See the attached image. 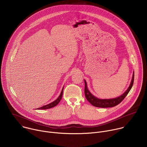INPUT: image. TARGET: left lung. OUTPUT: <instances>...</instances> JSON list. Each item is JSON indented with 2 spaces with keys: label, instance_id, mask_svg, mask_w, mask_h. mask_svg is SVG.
Instances as JSON below:
<instances>
[{
  "label": "left lung",
  "instance_id": "left-lung-1",
  "mask_svg": "<svg viewBox=\"0 0 147 147\" xmlns=\"http://www.w3.org/2000/svg\"><path fill=\"white\" fill-rule=\"evenodd\" d=\"M134 82V72L132 76V79L131 80V83L130 84V86H129L128 88L126 90V91L121 95H120L118 97H117L113 99H101L96 98V96H94L88 90L87 83L86 81L84 80V83H85V87H84V94L85 96L87 99V100L93 106L98 107H103V108H106V107H111L117 106L119 103H120L123 99L125 98V96L127 95L130 90H131L133 84Z\"/></svg>",
  "mask_w": 147,
  "mask_h": 147
}]
</instances>
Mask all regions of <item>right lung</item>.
Instances as JSON below:
<instances>
[{
    "label": "right lung",
    "mask_w": 147,
    "mask_h": 147,
    "mask_svg": "<svg viewBox=\"0 0 147 147\" xmlns=\"http://www.w3.org/2000/svg\"><path fill=\"white\" fill-rule=\"evenodd\" d=\"M63 88H63L62 90H61V92L60 93V95H59V96L57 98V99L56 100H55V101H53V102L48 104V105H45V106H43L42 107H41L40 108H38L37 109H39V110H41V109H51V108H52L55 106H56L59 102L61 100V98H62V96H63Z\"/></svg>",
    "instance_id": "1"
}]
</instances>
